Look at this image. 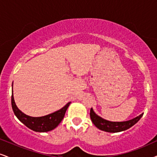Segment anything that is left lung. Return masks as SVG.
I'll list each match as a JSON object with an SVG mask.
<instances>
[{"instance_id": "obj_1", "label": "left lung", "mask_w": 157, "mask_h": 157, "mask_svg": "<svg viewBox=\"0 0 157 157\" xmlns=\"http://www.w3.org/2000/svg\"><path fill=\"white\" fill-rule=\"evenodd\" d=\"M143 115H144V113L140 114V116L135 117V119L127 121L116 122V121H109L103 119L102 118L97 115L92 108H91L90 110V118L92 119V123L100 130L108 132H119L130 128L131 127H132L133 125L138 122L140 119V118L143 117Z\"/></svg>"}]
</instances>
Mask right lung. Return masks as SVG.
Returning a JSON list of instances; mask_svg holds the SVG:
<instances>
[{
	"label": "right lung",
	"mask_w": 157,
	"mask_h": 157,
	"mask_svg": "<svg viewBox=\"0 0 157 157\" xmlns=\"http://www.w3.org/2000/svg\"><path fill=\"white\" fill-rule=\"evenodd\" d=\"M70 103L71 102H68L60 110L55 112V113L49 114V115L41 117H31L23 113L20 110H19V108L17 107L16 104H15L14 100H13V92L12 95H11V106H12L13 111L15 116L27 127L35 132H49L57 127L65 117V113Z\"/></svg>",
	"instance_id": "right-lung-1"
}]
</instances>
